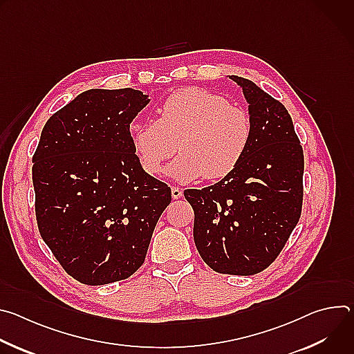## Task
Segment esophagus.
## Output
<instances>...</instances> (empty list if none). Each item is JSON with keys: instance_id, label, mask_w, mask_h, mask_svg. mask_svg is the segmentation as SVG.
Masks as SVG:
<instances>
[{"instance_id": "1", "label": "esophagus", "mask_w": 354, "mask_h": 354, "mask_svg": "<svg viewBox=\"0 0 354 354\" xmlns=\"http://www.w3.org/2000/svg\"><path fill=\"white\" fill-rule=\"evenodd\" d=\"M182 194H183V190L180 187H176V186L172 187V197L174 198H180Z\"/></svg>"}]
</instances>
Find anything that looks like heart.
Returning a JSON list of instances; mask_svg holds the SVG:
<instances>
[{
    "label": "heart",
    "instance_id": "heart-1",
    "mask_svg": "<svg viewBox=\"0 0 354 354\" xmlns=\"http://www.w3.org/2000/svg\"><path fill=\"white\" fill-rule=\"evenodd\" d=\"M131 141L142 169L158 175L164 162L180 156L167 172L182 183L201 176H228L243 160L252 138L249 113L216 92L185 88L171 93L158 109V119L136 120Z\"/></svg>",
    "mask_w": 354,
    "mask_h": 354
}]
</instances>
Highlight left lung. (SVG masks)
<instances>
[{
	"mask_svg": "<svg viewBox=\"0 0 354 354\" xmlns=\"http://www.w3.org/2000/svg\"><path fill=\"white\" fill-rule=\"evenodd\" d=\"M230 78L249 104V148L228 176L183 194L201 259L217 273L250 276L274 262L299 220L304 153L284 105L246 78Z\"/></svg>",
	"mask_w": 354,
	"mask_h": 354,
	"instance_id": "8db88e82",
	"label": "left lung"
}]
</instances>
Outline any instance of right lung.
<instances>
[{
    "instance_id": "obj_1",
    "label": "right lung",
    "mask_w": 354,
    "mask_h": 354,
    "mask_svg": "<svg viewBox=\"0 0 354 354\" xmlns=\"http://www.w3.org/2000/svg\"><path fill=\"white\" fill-rule=\"evenodd\" d=\"M149 99L141 91L89 89L50 118L33 154L39 232L80 283L108 284L142 263L171 187L148 175L130 123Z\"/></svg>"
}]
</instances>
